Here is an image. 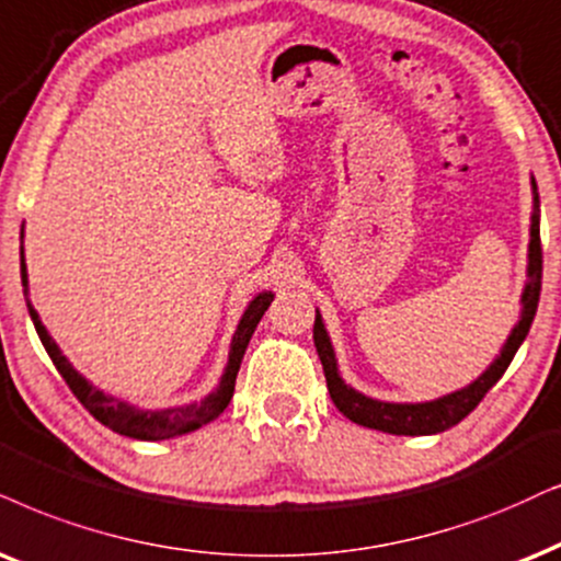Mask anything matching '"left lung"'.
Segmentation results:
<instances>
[{
	"label": "left lung",
	"instance_id": "8db88e82",
	"mask_svg": "<svg viewBox=\"0 0 561 561\" xmlns=\"http://www.w3.org/2000/svg\"><path fill=\"white\" fill-rule=\"evenodd\" d=\"M530 186H534V215H530V243H528V282L526 289H523V310L520 321L515 323V329L510 331L505 346L497 354L492 365L486 367L484 373L479 375L477 380L469 382L460 391H453L448 396H439L435 401L424 403H391V401H378L370 399V396L354 391L352 386H346L339 375L336 354H333L329 331H325L323 318L316 310V325H313V342L316 352L321 357L325 386H329L331 401L336 403V409L342 411L346 420L354 424H363V427L388 432V435H437V432L450 430L453 424L471 414L473 409L479 407V401L484 399L489 388L497 382L502 375H505L507 365L513 363L515 352L520 350L523 339L528 336L530 323H534L536 308H538V295H541V268H543V256H541V232H538V188L536 179H530Z\"/></svg>",
	"mask_w": 561,
	"mask_h": 561
}]
</instances>
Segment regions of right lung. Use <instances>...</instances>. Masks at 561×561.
<instances>
[{
  "label": "right lung",
  "mask_w": 561,
  "mask_h": 561,
  "mask_svg": "<svg viewBox=\"0 0 561 561\" xmlns=\"http://www.w3.org/2000/svg\"><path fill=\"white\" fill-rule=\"evenodd\" d=\"M20 276H23V289H25V302H27V313H31V321L38 331L41 344L46 346L48 357L56 365V370L67 386L72 388V393L80 399V403L84 409L95 416L98 422L105 424V427L118 432V435L134 437V439H170V437H179L186 435V432H194L207 424L211 420H217L236 393V378L240 370V363H243V354L245 346L251 342L253 331L261 321V316L266 313V308L274 300V293H259L248 302L243 318H240L236 336H232L230 344V357H228V367H225L222 378H219V386L211 391L209 396H204L202 401L186 403V407H173V409H137L131 403H126L122 399H113V396L103 393L101 388H95L88 378H82L80 373L75 370L72 363L64 357L59 346L51 339V333L46 331V325L41 323L38 313H35L31 297H27V266H25V253L20 251Z\"/></svg>",
  "instance_id": "1"
}]
</instances>
